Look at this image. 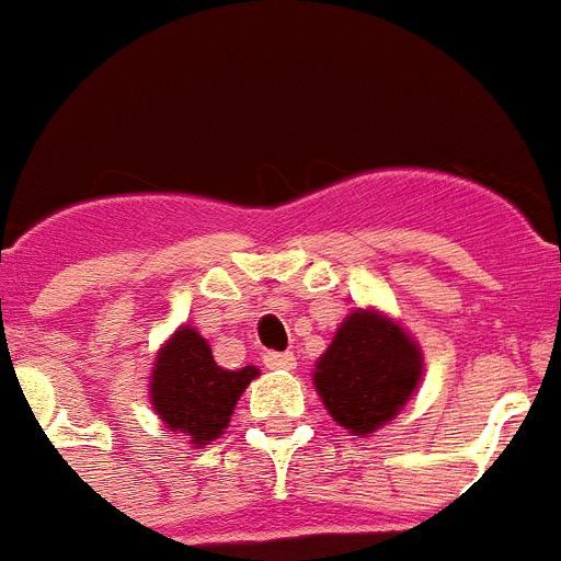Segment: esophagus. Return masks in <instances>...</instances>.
Segmentation results:
<instances>
[{"label":"esophagus","instance_id":"obj_1","mask_svg":"<svg viewBox=\"0 0 561 561\" xmlns=\"http://www.w3.org/2000/svg\"><path fill=\"white\" fill-rule=\"evenodd\" d=\"M264 365L270 370H291L295 368V356L289 351H266Z\"/></svg>","mask_w":561,"mask_h":561}]
</instances>
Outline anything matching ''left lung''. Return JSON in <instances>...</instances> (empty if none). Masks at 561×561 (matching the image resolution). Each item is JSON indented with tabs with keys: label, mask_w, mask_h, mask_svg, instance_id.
Returning <instances> with one entry per match:
<instances>
[{
	"label": "left lung",
	"mask_w": 561,
	"mask_h": 561,
	"mask_svg": "<svg viewBox=\"0 0 561 561\" xmlns=\"http://www.w3.org/2000/svg\"><path fill=\"white\" fill-rule=\"evenodd\" d=\"M419 376L410 336L376 311H354L317 362L314 385L340 427L368 435L399 413Z\"/></svg>",
	"instance_id": "obj_1"
}]
</instances>
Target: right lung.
<instances>
[{
	"mask_svg": "<svg viewBox=\"0 0 561 561\" xmlns=\"http://www.w3.org/2000/svg\"><path fill=\"white\" fill-rule=\"evenodd\" d=\"M257 368L225 370L199 331L180 329L157 356L151 379L153 410L171 433H187L196 444L219 438L227 430L238 396Z\"/></svg>",
	"mask_w": 561,
	"mask_h": 561,
	"instance_id": "obj_1",
	"label": "right lung"
}]
</instances>
